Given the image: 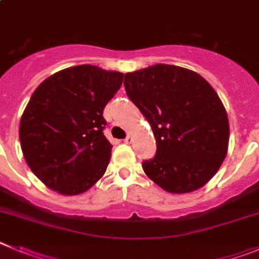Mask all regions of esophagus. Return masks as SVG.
Segmentation results:
<instances>
[{"label":"esophagus","mask_w":259,"mask_h":259,"mask_svg":"<svg viewBox=\"0 0 259 259\" xmlns=\"http://www.w3.org/2000/svg\"><path fill=\"white\" fill-rule=\"evenodd\" d=\"M123 142H124V144H131V142H132V136H131V135H128V136L125 137L124 140H123Z\"/></svg>","instance_id":"esophagus-1"}]
</instances>
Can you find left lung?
<instances>
[{"mask_svg": "<svg viewBox=\"0 0 259 259\" xmlns=\"http://www.w3.org/2000/svg\"><path fill=\"white\" fill-rule=\"evenodd\" d=\"M124 89L156 140L154 158L142 162L146 176L175 194L207 184L224 162L230 135L213 87L193 70L156 64L127 73Z\"/></svg>", "mask_w": 259, "mask_h": 259, "instance_id": "left-lung-1", "label": "left lung"}]
</instances>
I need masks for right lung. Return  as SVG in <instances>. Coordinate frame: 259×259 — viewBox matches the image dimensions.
Wrapping results in <instances>:
<instances>
[{
  "label": "right lung",
  "mask_w": 259,
  "mask_h": 259,
  "mask_svg": "<svg viewBox=\"0 0 259 259\" xmlns=\"http://www.w3.org/2000/svg\"><path fill=\"white\" fill-rule=\"evenodd\" d=\"M123 73L83 64L52 74L35 89L19 127L27 164L47 187L84 193L105 173L111 145L103 111Z\"/></svg>",
  "instance_id": "1"
}]
</instances>
